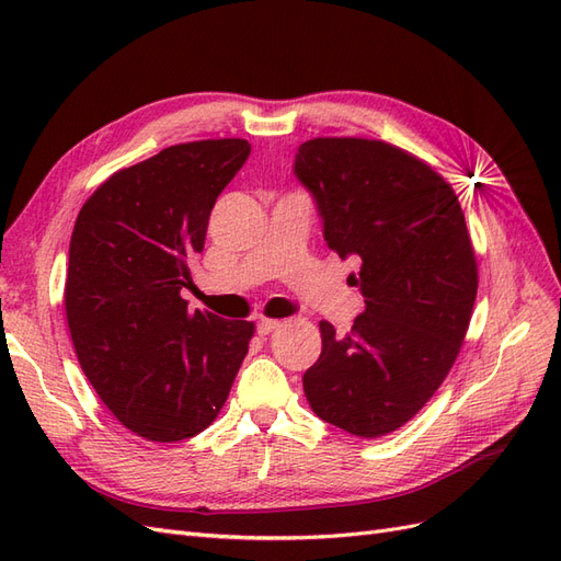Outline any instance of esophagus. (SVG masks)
Masks as SVG:
<instances>
[{"mask_svg":"<svg viewBox=\"0 0 561 561\" xmlns=\"http://www.w3.org/2000/svg\"><path fill=\"white\" fill-rule=\"evenodd\" d=\"M278 328H280V322H278V320L262 318V320L257 322V334H260V336H266V334H271V332L278 330Z\"/></svg>","mask_w":561,"mask_h":561,"instance_id":"34e87169","label":"esophagus"}]
</instances>
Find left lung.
<instances>
[{
  "mask_svg": "<svg viewBox=\"0 0 561 561\" xmlns=\"http://www.w3.org/2000/svg\"><path fill=\"white\" fill-rule=\"evenodd\" d=\"M295 178L316 203L328 248L358 257L365 311L304 375L311 410L336 428L377 437L400 428L445 381L470 322L478 264L451 186L381 140L299 145Z\"/></svg>",
  "mask_w": 561,
  "mask_h": 561,
  "instance_id": "8db88e82",
  "label": "left lung"
}]
</instances>
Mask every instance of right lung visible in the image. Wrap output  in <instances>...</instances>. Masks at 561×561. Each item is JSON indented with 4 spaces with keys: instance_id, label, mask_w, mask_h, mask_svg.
I'll return each instance as SVG.
<instances>
[{
    "instance_id": "obj_1",
    "label": "right lung",
    "mask_w": 561,
    "mask_h": 561,
    "mask_svg": "<svg viewBox=\"0 0 561 561\" xmlns=\"http://www.w3.org/2000/svg\"><path fill=\"white\" fill-rule=\"evenodd\" d=\"M250 157L248 140H201L114 173L83 203L65 311L95 393L128 431L180 443L208 428L252 336L248 320L190 311V262L210 210Z\"/></svg>"
}]
</instances>
